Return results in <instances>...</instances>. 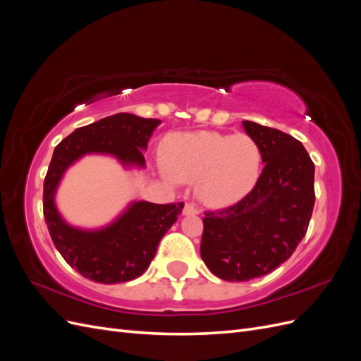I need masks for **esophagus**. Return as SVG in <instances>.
<instances>
[{
  "label": "esophagus",
  "mask_w": 361,
  "mask_h": 361,
  "mask_svg": "<svg viewBox=\"0 0 361 361\" xmlns=\"http://www.w3.org/2000/svg\"><path fill=\"white\" fill-rule=\"evenodd\" d=\"M200 211L192 203H187L183 207V215H197Z\"/></svg>",
  "instance_id": "esophagus-1"
}]
</instances>
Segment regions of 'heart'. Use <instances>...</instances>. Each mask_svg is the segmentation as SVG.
Segmentation results:
<instances>
[{
  "label": "heart",
  "instance_id": "heart-1",
  "mask_svg": "<svg viewBox=\"0 0 361 361\" xmlns=\"http://www.w3.org/2000/svg\"><path fill=\"white\" fill-rule=\"evenodd\" d=\"M161 157L173 179L195 180L197 197L215 207L244 199L255 188L262 167L260 146L247 134H174L164 141Z\"/></svg>",
  "mask_w": 361,
  "mask_h": 361
}]
</instances>
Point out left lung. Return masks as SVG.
<instances>
[{
    "instance_id": "1",
    "label": "left lung",
    "mask_w": 361,
    "mask_h": 361,
    "mask_svg": "<svg viewBox=\"0 0 361 361\" xmlns=\"http://www.w3.org/2000/svg\"><path fill=\"white\" fill-rule=\"evenodd\" d=\"M265 167L244 199L203 218L200 256L214 276L248 281L288 260L301 243L314 206V164L301 141L244 120Z\"/></svg>"
}]
</instances>
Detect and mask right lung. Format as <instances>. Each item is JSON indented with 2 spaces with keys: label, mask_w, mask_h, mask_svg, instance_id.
I'll return each instance as SVG.
<instances>
[{
  "label": "right lung",
  "mask_w": 361,
  "mask_h": 361,
  "mask_svg": "<svg viewBox=\"0 0 361 361\" xmlns=\"http://www.w3.org/2000/svg\"><path fill=\"white\" fill-rule=\"evenodd\" d=\"M159 123L158 118L118 113L75 129L54 149L43 183V215L54 245L85 279L114 285L140 277L155 257L161 238L176 223L183 203L134 202L110 226L82 231L64 221L54 202L63 174L87 154L111 155L126 167L143 169V150Z\"/></svg>",
  "instance_id": "obj_1"
}]
</instances>
